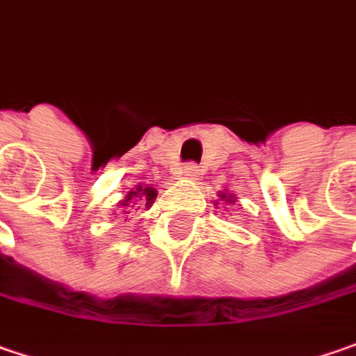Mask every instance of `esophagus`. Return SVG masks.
<instances>
[{"mask_svg": "<svg viewBox=\"0 0 356 356\" xmlns=\"http://www.w3.org/2000/svg\"><path fill=\"white\" fill-rule=\"evenodd\" d=\"M199 173H201V169H199L197 163H185L183 169H181V175H185V177L189 179H197L199 177Z\"/></svg>", "mask_w": 356, "mask_h": 356, "instance_id": "1", "label": "esophagus"}]
</instances>
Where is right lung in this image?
<instances>
[{
  "mask_svg": "<svg viewBox=\"0 0 356 356\" xmlns=\"http://www.w3.org/2000/svg\"><path fill=\"white\" fill-rule=\"evenodd\" d=\"M155 189H151V187H145V189H137V191H131V193L127 195V201H143L145 205H151L153 203V199H155ZM123 205H127V203H123Z\"/></svg>",
  "mask_w": 356,
  "mask_h": 356,
  "instance_id": "right-lung-1",
  "label": "right lung"
}]
</instances>
